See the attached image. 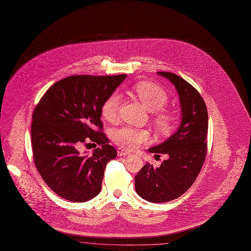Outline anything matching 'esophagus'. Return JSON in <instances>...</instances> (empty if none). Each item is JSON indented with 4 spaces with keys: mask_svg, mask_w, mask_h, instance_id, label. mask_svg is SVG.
Masks as SVG:
<instances>
[{
    "mask_svg": "<svg viewBox=\"0 0 251 251\" xmlns=\"http://www.w3.org/2000/svg\"><path fill=\"white\" fill-rule=\"evenodd\" d=\"M117 153H118V155L121 156V155H127V154H129L130 151H127V150H125V149L118 148V149H117Z\"/></svg>",
    "mask_w": 251,
    "mask_h": 251,
    "instance_id": "34e87169",
    "label": "esophagus"
}]
</instances>
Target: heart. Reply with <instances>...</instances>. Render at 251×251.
<instances>
[{
  "label": "heart",
  "mask_w": 251,
  "mask_h": 251,
  "mask_svg": "<svg viewBox=\"0 0 251 251\" xmlns=\"http://www.w3.org/2000/svg\"><path fill=\"white\" fill-rule=\"evenodd\" d=\"M131 92L149 111H151L154 125L159 132L170 134L176 128L178 122L176 114L163 107L169 101V96L161 87L151 81H140L132 88ZM120 104L121 97L119 94L109 95L100 108L104 120L110 123L116 122ZM149 137L150 134L147 130L129 126L116 129L112 134V139L117 145L129 150L138 148Z\"/></svg>",
  "instance_id": "b5f03b06"
}]
</instances>
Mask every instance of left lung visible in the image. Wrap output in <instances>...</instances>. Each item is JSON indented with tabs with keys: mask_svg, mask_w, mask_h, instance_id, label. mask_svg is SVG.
<instances>
[{
	"mask_svg": "<svg viewBox=\"0 0 251 251\" xmlns=\"http://www.w3.org/2000/svg\"><path fill=\"white\" fill-rule=\"evenodd\" d=\"M169 78L176 89L181 106L178 130L149 151L168 154L158 168L146 163L135 176V189L140 197L151 203L175 200L185 193L196 180L207 154L208 111L199 92L181 76L157 72Z\"/></svg>",
	"mask_w": 251,
	"mask_h": 251,
	"instance_id": "8db88e82",
	"label": "left lung"
}]
</instances>
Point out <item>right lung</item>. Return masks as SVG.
Wrapping results in <instances>:
<instances>
[{
  "mask_svg": "<svg viewBox=\"0 0 251 251\" xmlns=\"http://www.w3.org/2000/svg\"><path fill=\"white\" fill-rule=\"evenodd\" d=\"M126 75H75L51 86L34 108L31 147L36 169L51 190L72 202L96 197L107 162L116 150L102 132L101 105ZM91 140L100 144L92 155L77 147Z\"/></svg>",
  "mask_w": 251,
  "mask_h": 251,
  "instance_id": "add662e5",
  "label": "right lung"
}]
</instances>
